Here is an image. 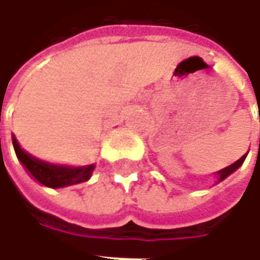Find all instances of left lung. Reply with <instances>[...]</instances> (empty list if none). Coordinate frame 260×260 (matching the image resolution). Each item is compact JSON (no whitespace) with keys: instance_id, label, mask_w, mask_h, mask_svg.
Masks as SVG:
<instances>
[{"instance_id":"left-lung-1","label":"left lung","mask_w":260,"mask_h":260,"mask_svg":"<svg viewBox=\"0 0 260 260\" xmlns=\"http://www.w3.org/2000/svg\"><path fill=\"white\" fill-rule=\"evenodd\" d=\"M259 149H260V139H259ZM245 158H246V154H244V156H242V157H241L240 160H237L235 163H233V164H231V166H229V167H225V169L217 171V173H216V174L218 175L217 182H221V181L225 180V178H227V177H229L230 174H233L235 170L240 169L241 166H242V163H244V160H245Z\"/></svg>"}]
</instances>
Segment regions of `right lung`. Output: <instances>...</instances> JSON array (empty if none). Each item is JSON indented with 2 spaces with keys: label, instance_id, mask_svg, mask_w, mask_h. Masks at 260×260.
<instances>
[{
  "label": "right lung",
  "instance_id": "obj_1",
  "mask_svg": "<svg viewBox=\"0 0 260 260\" xmlns=\"http://www.w3.org/2000/svg\"><path fill=\"white\" fill-rule=\"evenodd\" d=\"M14 143L15 153L16 157L19 160L22 166L27 170V173L39 181L42 185H46L48 188H64L68 185H75L89 181L91 177V173L96 167V164H90L86 167H76V169H65V167H58L54 164L46 163L39 158L33 157L31 154L25 153L19 147V143L16 139H12Z\"/></svg>",
  "mask_w": 260,
  "mask_h": 260
}]
</instances>
